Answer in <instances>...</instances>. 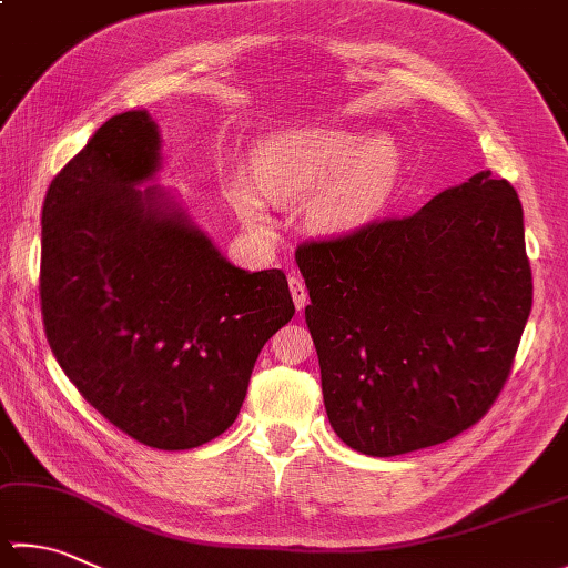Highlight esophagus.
<instances>
[{
  "label": "esophagus",
  "instance_id": "34e87169",
  "mask_svg": "<svg viewBox=\"0 0 568 568\" xmlns=\"http://www.w3.org/2000/svg\"><path fill=\"white\" fill-rule=\"evenodd\" d=\"M288 292H292V296H294L296 312H302V308H304L306 302H308V294H306V286H304L302 276H298V274L288 276Z\"/></svg>",
  "mask_w": 568,
  "mask_h": 568
}]
</instances>
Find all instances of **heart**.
<instances>
[{
    "label": "heart",
    "instance_id": "1",
    "mask_svg": "<svg viewBox=\"0 0 568 568\" xmlns=\"http://www.w3.org/2000/svg\"><path fill=\"white\" fill-rule=\"evenodd\" d=\"M398 151L383 135H361L344 128H302L272 138L252 160V180L237 178L230 195L240 215L252 224L266 222L260 193L274 202H306L308 220L318 230L356 227L388 197Z\"/></svg>",
    "mask_w": 568,
    "mask_h": 568
}]
</instances>
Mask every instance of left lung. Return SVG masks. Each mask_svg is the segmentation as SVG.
<instances>
[{"label": "left lung", "instance_id": "1", "mask_svg": "<svg viewBox=\"0 0 568 568\" xmlns=\"http://www.w3.org/2000/svg\"><path fill=\"white\" fill-rule=\"evenodd\" d=\"M328 423L371 457L440 445L505 385L531 312L517 190L483 170L410 217L296 250Z\"/></svg>", "mask_w": 568, "mask_h": 568}]
</instances>
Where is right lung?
Masks as SVG:
<instances>
[{
	"mask_svg": "<svg viewBox=\"0 0 568 568\" xmlns=\"http://www.w3.org/2000/svg\"><path fill=\"white\" fill-rule=\"evenodd\" d=\"M160 148L151 113H118L51 180L39 294L49 346L83 398L138 443L190 450L237 420L294 302L282 270H240L168 190H141Z\"/></svg>",
	"mask_w": 568,
	"mask_h": 568,
	"instance_id": "1",
	"label": "right lung"
}]
</instances>
